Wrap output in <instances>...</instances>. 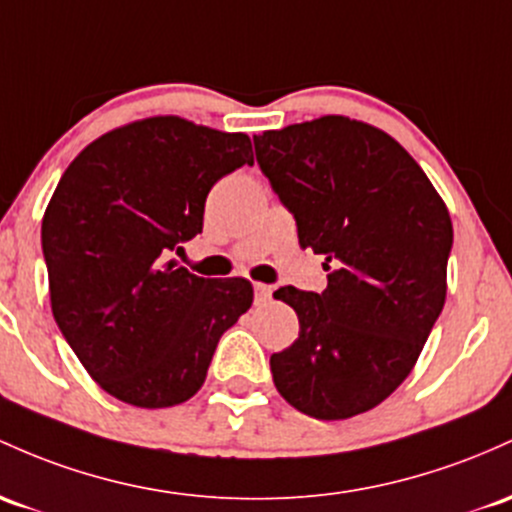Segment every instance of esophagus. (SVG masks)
Listing matches in <instances>:
<instances>
[{
    "mask_svg": "<svg viewBox=\"0 0 512 512\" xmlns=\"http://www.w3.org/2000/svg\"><path fill=\"white\" fill-rule=\"evenodd\" d=\"M272 299V286L255 284V303H267Z\"/></svg>",
    "mask_w": 512,
    "mask_h": 512,
    "instance_id": "34e87169",
    "label": "esophagus"
}]
</instances>
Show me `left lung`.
I'll use <instances>...</instances> for the list:
<instances>
[{
    "instance_id": "8db88e82",
    "label": "left lung",
    "mask_w": 512,
    "mask_h": 512,
    "mask_svg": "<svg viewBox=\"0 0 512 512\" xmlns=\"http://www.w3.org/2000/svg\"><path fill=\"white\" fill-rule=\"evenodd\" d=\"M257 165L291 211L301 247L325 255V291L282 286L299 340L269 357L296 411L345 420L401 386L442 313L452 221L401 145L345 116L255 136Z\"/></svg>"
}]
</instances>
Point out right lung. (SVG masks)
Here are the masks:
<instances>
[{"instance_id": "1", "label": "right lung", "mask_w": 512, "mask_h": 512, "mask_svg": "<svg viewBox=\"0 0 512 512\" xmlns=\"http://www.w3.org/2000/svg\"><path fill=\"white\" fill-rule=\"evenodd\" d=\"M252 162L245 133L157 116L97 138L60 177L41 228L50 306L119 401L192 398L221 335L250 308L247 279H204L165 260L201 233L213 184Z\"/></svg>"}]
</instances>
